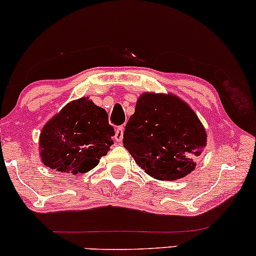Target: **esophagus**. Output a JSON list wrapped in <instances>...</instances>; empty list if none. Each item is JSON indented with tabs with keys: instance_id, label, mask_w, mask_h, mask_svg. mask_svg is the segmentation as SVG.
Masks as SVG:
<instances>
[{
	"instance_id": "34e87169",
	"label": "esophagus",
	"mask_w": 256,
	"mask_h": 256,
	"mask_svg": "<svg viewBox=\"0 0 256 256\" xmlns=\"http://www.w3.org/2000/svg\"><path fill=\"white\" fill-rule=\"evenodd\" d=\"M122 136H124V128L122 126H118V128H116V140H118V142H120V140H122Z\"/></svg>"
}]
</instances>
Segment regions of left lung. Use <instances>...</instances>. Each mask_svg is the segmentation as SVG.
<instances>
[{
  "label": "left lung",
  "mask_w": 256,
  "mask_h": 256,
  "mask_svg": "<svg viewBox=\"0 0 256 256\" xmlns=\"http://www.w3.org/2000/svg\"><path fill=\"white\" fill-rule=\"evenodd\" d=\"M122 144L149 176L176 180L194 171L207 134L195 112L182 100L146 92L125 126Z\"/></svg>",
  "instance_id": "8db88e82"
}]
</instances>
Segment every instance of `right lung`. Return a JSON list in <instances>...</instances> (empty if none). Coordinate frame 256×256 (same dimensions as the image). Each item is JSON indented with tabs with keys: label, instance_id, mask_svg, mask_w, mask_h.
Returning <instances> with one entry per match:
<instances>
[{
	"label": "right lung",
	"instance_id": "obj_1",
	"mask_svg": "<svg viewBox=\"0 0 256 256\" xmlns=\"http://www.w3.org/2000/svg\"><path fill=\"white\" fill-rule=\"evenodd\" d=\"M114 134L107 112L83 98L67 104L44 126L40 138V156L52 170L86 173L107 154Z\"/></svg>",
	"mask_w": 256,
	"mask_h": 256
}]
</instances>
